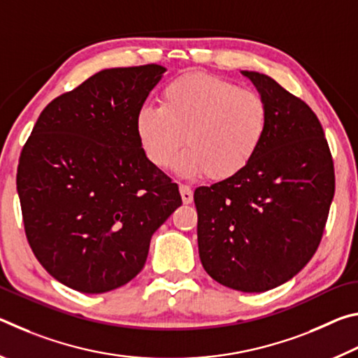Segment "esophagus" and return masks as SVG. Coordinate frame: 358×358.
<instances>
[{
	"instance_id": "34e87169",
	"label": "esophagus",
	"mask_w": 358,
	"mask_h": 358,
	"mask_svg": "<svg viewBox=\"0 0 358 358\" xmlns=\"http://www.w3.org/2000/svg\"><path fill=\"white\" fill-rule=\"evenodd\" d=\"M180 194H181V199H183V203H191L192 202L194 194H192L191 186L180 185Z\"/></svg>"
}]
</instances>
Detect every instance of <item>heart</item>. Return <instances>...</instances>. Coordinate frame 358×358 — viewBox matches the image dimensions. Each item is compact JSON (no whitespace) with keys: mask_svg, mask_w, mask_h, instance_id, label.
<instances>
[{"mask_svg":"<svg viewBox=\"0 0 358 358\" xmlns=\"http://www.w3.org/2000/svg\"><path fill=\"white\" fill-rule=\"evenodd\" d=\"M268 129V106L262 94L240 88L207 72H187L169 82L159 107L136 115V136L151 164L166 169L183 141L177 162L183 175L213 181L237 177L251 164Z\"/></svg>","mask_w":358,"mask_h":358,"instance_id":"heart-1","label":"heart"}]
</instances>
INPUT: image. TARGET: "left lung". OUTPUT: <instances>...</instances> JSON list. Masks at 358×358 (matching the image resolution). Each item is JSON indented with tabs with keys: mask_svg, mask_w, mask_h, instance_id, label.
<instances>
[{
	"mask_svg": "<svg viewBox=\"0 0 358 358\" xmlns=\"http://www.w3.org/2000/svg\"><path fill=\"white\" fill-rule=\"evenodd\" d=\"M268 106V129L237 177L194 191L199 256L241 292L281 286L317 251L335 196V167L310 106L265 74L243 71Z\"/></svg>",
	"mask_w": 358,
	"mask_h": 358,
	"instance_id": "left-lung-1",
	"label": "left lung"
}]
</instances>
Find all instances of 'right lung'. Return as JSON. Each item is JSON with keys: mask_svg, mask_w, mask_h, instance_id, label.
<instances>
[{"mask_svg": "<svg viewBox=\"0 0 358 358\" xmlns=\"http://www.w3.org/2000/svg\"><path fill=\"white\" fill-rule=\"evenodd\" d=\"M166 69H104L41 112L17 167L27 240L55 280L83 294L124 286L150 240L181 205L177 183L151 164L136 115Z\"/></svg>", "mask_w": 358, "mask_h": 358, "instance_id": "right-lung-1", "label": "right lung"}]
</instances>
